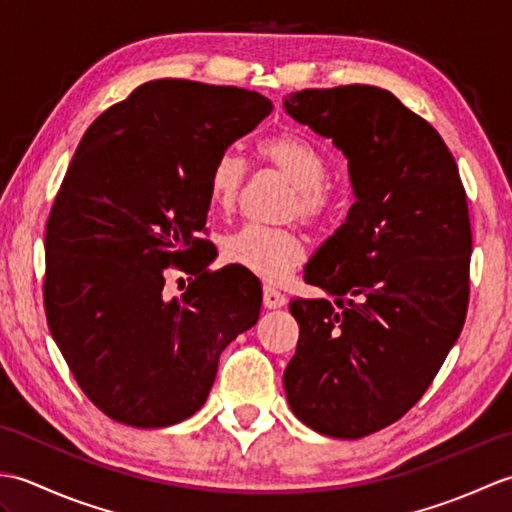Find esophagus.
I'll return each instance as SVG.
<instances>
[{"label":"esophagus","instance_id":"esophagus-1","mask_svg":"<svg viewBox=\"0 0 512 512\" xmlns=\"http://www.w3.org/2000/svg\"><path fill=\"white\" fill-rule=\"evenodd\" d=\"M264 306L270 308V310L286 306V295H281L279 290L266 286V288H264Z\"/></svg>","mask_w":512,"mask_h":512}]
</instances>
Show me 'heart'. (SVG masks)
<instances>
[{"mask_svg": "<svg viewBox=\"0 0 512 512\" xmlns=\"http://www.w3.org/2000/svg\"><path fill=\"white\" fill-rule=\"evenodd\" d=\"M257 156L268 167L281 173L295 195L290 198L288 215L321 226L334 211V193L325 184L328 162L310 140L292 132H277L257 143ZM246 165L233 151L215 158L209 171V198L215 209L228 213L235 209L239 191L244 187ZM222 255L231 264L242 266L270 284L284 281L306 259V244L292 228L244 226L224 237Z\"/></svg>", "mask_w": 512, "mask_h": 512, "instance_id": "obj_1", "label": "heart"}]
</instances>
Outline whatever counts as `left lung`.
Returning <instances> with one entry per match:
<instances>
[{"label":"left lung","instance_id":"obj_1","mask_svg":"<svg viewBox=\"0 0 512 512\" xmlns=\"http://www.w3.org/2000/svg\"><path fill=\"white\" fill-rule=\"evenodd\" d=\"M284 110L343 151L356 198L303 275L334 301H290L286 398L317 433L365 438L416 405L462 332L466 193L440 134L387 90H301Z\"/></svg>","mask_w":512,"mask_h":512}]
</instances>
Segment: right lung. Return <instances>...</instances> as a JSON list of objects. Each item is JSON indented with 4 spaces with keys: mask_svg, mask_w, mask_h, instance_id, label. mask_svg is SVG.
Masks as SVG:
<instances>
[{
    "mask_svg": "<svg viewBox=\"0 0 512 512\" xmlns=\"http://www.w3.org/2000/svg\"><path fill=\"white\" fill-rule=\"evenodd\" d=\"M273 110L228 85L160 79L83 134L46 226L48 328L76 383L105 416L160 429L193 416L224 347L253 328L262 284L198 239L215 158ZM192 284L167 300L164 273Z\"/></svg>",
    "mask_w": 512,
    "mask_h": 512,
    "instance_id": "right-lung-1",
    "label": "right lung"
}]
</instances>
